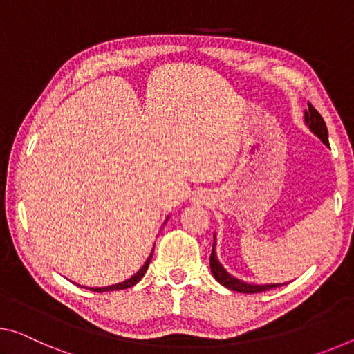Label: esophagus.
<instances>
[{"mask_svg": "<svg viewBox=\"0 0 354 354\" xmlns=\"http://www.w3.org/2000/svg\"><path fill=\"white\" fill-rule=\"evenodd\" d=\"M207 196H205V193H196L194 196H193V203L194 204H205L207 203Z\"/></svg>", "mask_w": 354, "mask_h": 354, "instance_id": "1", "label": "esophagus"}]
</instances>
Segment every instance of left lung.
Returning a JSON list of instances; mask_svg holds the SVG:
<instances>
[{
	"label": "left lung",
	"instance_id": "left-lung-1",
	"mask_svg": "<svg viewBox=\"0 0 354 354\" xmlns=\"http://www.w3.org/2000/svg\"><path fill=\"white\" fill-rule=\"evenodd\" d=\"M306 123L308 124V128L312 129V133L317 134L326 145H329L328 128H326L323 117L319 115V112L312 104H310V102H308V111H306ZM214 241H215V236H214ZM210 270H212V274H214L216 281H220L223 286L230 288V290L237 291V292H247V295H253V292H263V291L272 290V288L280 286V283L250 285L242 280H237L236 277H232L231 274H227L225 268L220 264V261L216 259L215 243H214V248H212V254H210Z\"/></svg>",
	"mask_w": 354,
	"mask_h": 354
}]
</instances>
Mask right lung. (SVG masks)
Masks as SVG:
<instances>
[{"label": "right lung", "mask_w": 354, "mask_h": 354, "mask_svg": "<svg viewBox=\"0 0 354 354\" xmlns=\"http://www.w3.org/2000/svg\"><path fill=\"white\" fill-rule=\"evenodd\" d=\"M151 254H153V252H151ZM151 254L149 257V259L145 261V264L142 266V268L139 269L138 274H134L131 279H128L127 281H123V283H117V285H112V286H106V288H90L91 291L95 292H104V291H117V290H127V288H131L134 286L138 281L142 279V277L145 275L147 269H149V264H150V259H151Z\"/></svg>", "instance_id": "obj_1"}]
</instances>
